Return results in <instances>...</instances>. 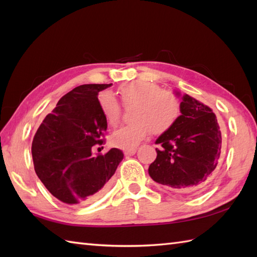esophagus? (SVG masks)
I'll return each instance as SVG.
<instances>
[{
	"instance_id": "obj_1",
	"label": "esophagus",
	"mask_w": 257,
	"mask_h": 257,
	"mask_svg": "<svg viewBox=\"0 0 257 257\" xmlns=\"http://www.w3.org/2000/svg\"><path fill=\"white\" fill-rule=\"evenodd\" d=\"M136 151H137V149H136V148L127 149V150H124V155L125 156H134L136 154Z\"/></svg>"
}]
</instances>
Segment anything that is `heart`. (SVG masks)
<instances>
[{
    "label": "heart",
    "mask_w": 257,
    "mask_h": 257,
    "mask_svg": "<svg viewBox=\"0 0 257 257\" xmlns=\"http://www.w3.org/2000/svg\"><path fill=\"white\" fill-rule=\"evenodd\" d=\"M119 95L125 106L132 107L134 122L117 129L109 137L116 148L132 149L148 137L163 135L173 128L181 113L179 98L171 91L149 81H133L120 87ZM100 110L107 122L116 125L121 114V105L110 91H101L98 96Z\"/></svg>",
    "instance_id": "heart-1"
}]
</instances>
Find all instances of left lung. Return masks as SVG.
Masks as SVG:
<instances>
[{"label": "left lung", "mask_w": 257, "mask_h": 257, "mask_svg": "<svg viewBox=\"0 0 257 257\" xmlns=\"http://www.w3.org/2000/svg\"><path fill=\"white\" fill-rule=\"evenodd\" d=\"M180 105L177 123L156 140L160 149L156 148L157 158L149 166V176L169 189L194 190L216 168L222 136L210 107L187 94L181 96Z\"/></svg>", "instance_id": "obj_1"}]
</instances>
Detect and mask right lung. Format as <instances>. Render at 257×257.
I'll return each mask as SVG.
<instances>
[{"instance_id": "obj_1", "label": "right lung", "mask_w": 257, "mask_h": 257, "mask_svg": "<svg viewBox=\"0 0 257 257\" xmlns=\"http://www.w3.org/2000/svg\"><path fill=\"white\" fill-rule=\"evenodd\" d=\"M111 84L76 87L63 96L43 120L32 143L34 169L45 188L67 204H87L110 188L123 152L112 148L94 156L91 148L102 145L107 120L98 92Z\"/></svg>"}]
</instances>
